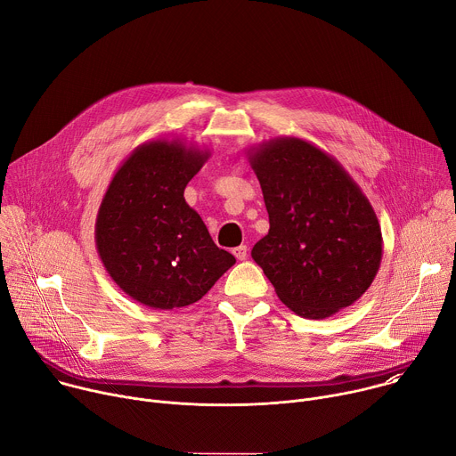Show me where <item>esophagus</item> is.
<instances>
[{
  "label": "esophagus",
  "instance_id": "34e87169",
  "mask_svg": "<svg viewBox=\"0 0 456 456\" xmlns=\"http://www.w3.org/2000/svg\"><path fill=\"white\" fill-rule=\"evenodd\" d=\"M247 245H240L236 248H232V254L236 256V259H240V262H243V259H247Z\"/></svg>",
  "mask_w": 456,
  "mask_h": 456
}]
</instances>
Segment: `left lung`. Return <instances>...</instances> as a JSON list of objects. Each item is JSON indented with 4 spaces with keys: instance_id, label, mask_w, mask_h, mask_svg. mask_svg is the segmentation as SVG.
<instances>
[{
    "instance_id": "left-lung-1",
    "label": "left lung",
    "mask_w": 456,
    "mask_h": 456,
    "mask_svg": "<svg viewBox=\"0 0 456 456\" xmlns=\"http://www.w3.org/2000/svg\"><path fill=\"white\" fill-rule=\"evenodd\" d=\"M247 155L271 224L250 254L281 303L310 319L354 305L382 259L380 225L361 187L332 155L297 137Z\"/></svg>"
}]
</instances>
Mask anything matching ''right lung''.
I'll return each mask as SVG.
<instances>
[{"instance_id": "obj_1", "label": "right lung", "mask_w": 456, "mask_h": 456, "mask_svg": "<svg viewBox=\"0 0 456 456\" xmlns=\"http://www.w3.org/2000/svg\"><path fill=\"white\" fill-rule=\"evenodd\" d=\"M211 157L180 139L137 146L115 171L97 213L95 245L110 278L155 310L202 299L236 259L216 247L183 199Z\"/></svg>"}]
</instances>
